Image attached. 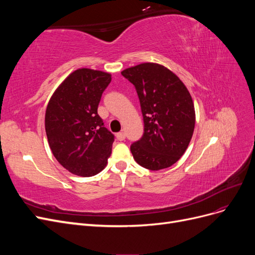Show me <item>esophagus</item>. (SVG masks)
<instances>
[{
	"label": "esophagus",
	"mask_w": 255,
	"mask_h": 255,
	"mask_svg": "<svg viewBox=\"0 0 255 255\" xmlns=\"http://www.w3.org/2000/svg\"><path fill=\"white\" fill-rule=\"evenodd\" d=\"M116 137H117V139L119 141H122V140L126 139V133L125 132H120V133H118L117 135H116Z\"/></svg>",
	"instance_id": "esophagus-1"
}]
</instances>
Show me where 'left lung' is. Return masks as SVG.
I'll list each match as a JSON object with an SVG mask.
<instances>
[{
    "label": "left lung",
    "instance_id": "8db88e82",
    "mask_svg": "<svg viewBox=\"0 0 255 255\" xmlns=\"http://www.w3.org/2000/svg\"><path fill=\"white\" fill-rule=\"evenodd\" d=\"M121 74L140 101L143 135L130 145L137 164L160 170L175 164L188 148L196 123L195 105L184 83L163 65L143 63Z\"/></svg>",
    "mask_w": 255,
    "mask_h": 255
}]
</instances>
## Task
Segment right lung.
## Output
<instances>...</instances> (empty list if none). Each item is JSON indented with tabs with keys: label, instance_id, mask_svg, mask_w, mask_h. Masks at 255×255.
Listing matches in <instances>:
<instances>
[{
	"label": "right lung",
	"instance_id": "obj_1",
	"mask_svg": "<svg viewBox=\"0 0 255 255\" xmlns=\"http://www.w3.org/2000/svg\"><path fill=\"white\" fill-rule=\"evenodd\" d=\"M112 74L81 68L54 91L44 126L53 155L69 172L92 176L101 172L112 154L114 135L98 115Z\"/></svg>",
	"mask_w": 255,
	"mask_h": 255
}]
</instances>
